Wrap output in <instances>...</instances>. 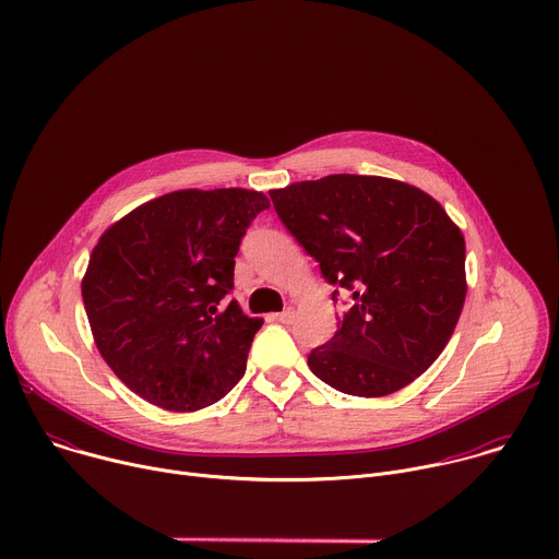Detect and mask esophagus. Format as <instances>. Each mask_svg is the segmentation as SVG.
Returning <instances> with one entry per match:
<instances>
[{"label": "esophagus", "instance_id": "obj_1", "mask_svg": "<svg viewBox=\"0 0 559 559\" xmlns=\"http://www.w3.org/2000/svg\"><path fill=\"white\" fill-rule=\"evenodd\" d=\"M276 321L283 323V325H289V323L294 321V309L287 307V309H283L281 313H276Z\"/></svg>", "mask_w": 559, "mask_h": 559}]
</instances>
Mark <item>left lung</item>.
I'll use <instances>...</instances> for the list:
<instances>
[{"label":"left lung","instance_id":"8db88e82","mask_svg":"<svg viewBox=\"0 0 559 559\" xmlns=\"http://www.w3.org/2000/svg\"><path fill=\"white\" fill-rule=\"evenodd\" d=\"M321 265L332 300L352 294L313 376L360 397L414 382L447 347L466 296L464 236L427 192L384 177L330 175L270 192Z\"/></svg>","mask_w":559,"mask_h":559}]
</instances>
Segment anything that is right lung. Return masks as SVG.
<instances>
[{
	"label": "right lung",
	"mask_w": 559,
	"mask_h": 559,
	"mask_svg": "<svg viewBox=\"0 0 559 559\" xmlns=\"http://www.w3.org/2000/svg\"><path fill=\"white\" fill-rule=\"evenodd\" d=\"M267 207L257 190H179L102 234L84 307L99 354L143 401L197 412L243 378L263 321L225 296L241 238Z\"/></svg>",
	"instance_id": "obj_1"
}]
</instances>
